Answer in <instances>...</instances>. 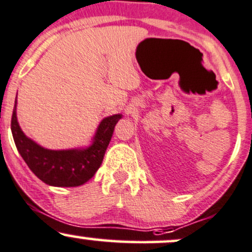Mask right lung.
I'll return each instance as SVG.
<instances>
[{"instance_id":"1","label":"right lung","mask_w":252,"mask_h":252,"mask_svg":"<svg viewBox=\"0 0 252 252\" xmlns=\"http://www.w3.org/2000/svg\"><path fill=\"white\" fill-rule=\"evenodd\" d=\"M121 118L120 113L104 118L90 147L65 151L46 149L24 134L16 118V100L10 128L19 153L40 181L52 187L71 188L85 184L94 176L103 162L115 126Z\"/></svg>"}]
</instances>
